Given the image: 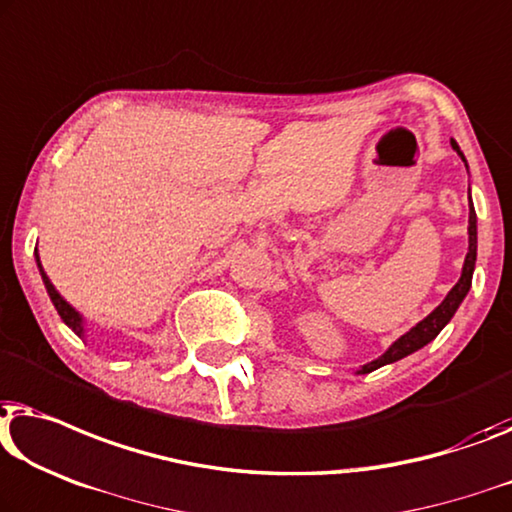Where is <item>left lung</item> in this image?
Masks as SVG:
<instances>
[{"label": "left lung", "instance_id": "1", "mask_svg": "<svg viewBox=\"0 0 512 512\" xmlns=\"http://www.w3.org/2000/svg\"><path fill=\"white\" fill-rule=\"evenodd\" d=\"M450 145H453V150L459 154V157H462V161L466 164L464 154H462V150H459V145L455 143V140H450ZM466 170H469V166H466ZM476 254H478V221H476V210H473V203L469 196V251H466V258H464L462 277H459L457 284L450 288L446 298H443L441 305L436 307L432 314L425 316L420 323L413 325V328L406 332V335L399 337L397 342H392L388 351L379 355V358L367 362V365H362L358 369V374H369V372H374V369L390 365V362H397V360L406 358V355L416 353L418 348L427 346L443 328H446V325L450 323V318H453L455 311L459 309V305H462L466 293H469L473 270H476Z\"/></svg>", "mask_w": 512, "mask_h": 512}]
</instances>
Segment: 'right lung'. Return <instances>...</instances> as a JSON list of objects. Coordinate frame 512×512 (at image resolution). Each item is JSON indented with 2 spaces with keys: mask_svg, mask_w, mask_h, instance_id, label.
Returning <instances> with one entry per match:
<instances>
[{
  "mask_svg": "<svg viewBox=\"0 0 512 512\" xmlns=\"http://www.w3.org/2000/svg\"><path fill=\"white\" fill-rule=\"evenodd\" d=\"M36 265H39L41 279H43V284H46V291H48V295H50V300H53V305H55V309H57L59 318H62V321H64L66 325H69V328H71L73 332H76V335H78L80 339H85V318H83V314L73 309V307L69 305V302H66V300L62 298V295L57 293V288L53 286V281H50L48 274L43 272L39 251H36Z\"/></svg>",
  "mask_w": 512,
  "mask_h": 512,
  "instance_id": "right-lung-1",
  "label": "right lung"
}]
</instances>
